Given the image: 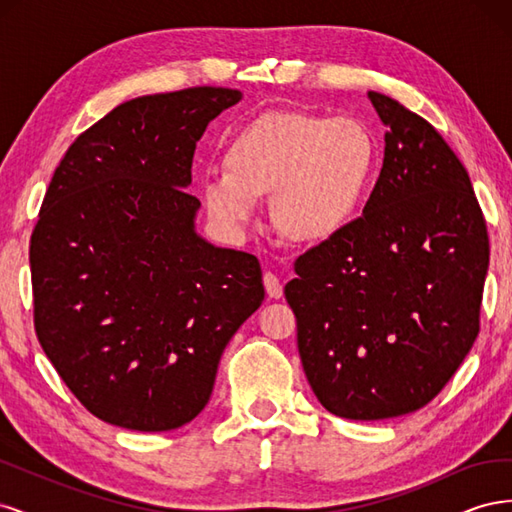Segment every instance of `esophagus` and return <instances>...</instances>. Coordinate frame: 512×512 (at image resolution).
I'll return each mask as SVG.
<instances>
[{
  "instance_id": "esophagus-1",
  "label": "esophagus",
  "mask_w": 512,
  "mask_h": 512,
  "mask_svg": "<svg viewBox=\"0 0 512 512\" xmlns=\"http://www.w3.org/2000/svg\"><path fill=\"white\" fill-rule=\"evenodd\" d=\"M262 280H265V288H267V294H269L271 299H282L284 286H282V282H280V277H277V275L271 273V271H267L265 277H262Z\"/></svg>"
}]
</instances>
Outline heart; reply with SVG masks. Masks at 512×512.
<instances>
[{
    "label": "heart",
    "instance_id": "1",
    "mask_svg": "<svg viewBox=\"0 0 512 512\" xmlns=\"http://www.w3.org/2000/svg\"><path fill=\"white\" fill-rule=\"evenodd\" d=\"M228 170H207L200 198L226 237L241 239L271 196L284 235L320 243L344 232L365 205L376 173L378 143L348 115L275 111L256 117L228 143Z\"/></svg>",
    "mask_w": 512,
    "mask_h": 512
}]
</instances>
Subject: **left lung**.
<instances>
[{"label": "left lung", "mask_w": 512, "mask_h": 512, "mask_svg": "<svg viewBox=\"0 0 512 512\" xmlns=\"http://www.w3.org/2000/svg\"><path fill=\"white\" fill-rule=\"evenodd\" d=\"M386 126L363 209L294 262L284 288L303 371L320 404L350 421L410 414L472 350L489 237L468 170L438 130L369 91Z\"/></svg>", "instance_id": "left-lung-1"}]
</instances>
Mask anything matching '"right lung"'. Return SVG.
I'll return each instance as SVG.
<instances>
[{"mask_svg": "<svg viewBox=\"0 0 512 512\" xmlns=\"http://www.w3.org/2000/svg\"><path fill=\"white\" fill-rule=\"evenodd\" d=\"M243 94L192 87L113 108L66 151L29 245L42 350L104 423L170 431L211 397L265 299L256 256L196 232V143Z\"/></svg>", "mask_w": 512, "mask_h": 512, "instance_id": "1", "label": "right lung"}]
</instances>
